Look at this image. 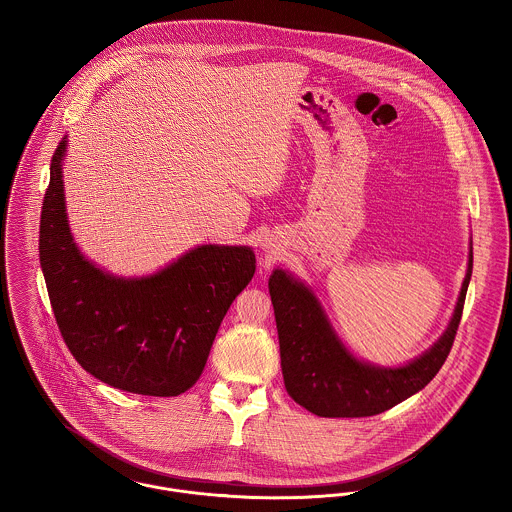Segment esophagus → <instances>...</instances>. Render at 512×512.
I'll return each mask as SVG.
<instances>
[{
	"label": "esophagus",
	"mask_w": 512,
	"mask_h": 512,
	"mask_svg": "<svg viewBox=\"0 0 512 512\" xmlns=\"http://www.w3.org/2000/svg\"><path fill=\"white\" fill-rule=\"evenodd\" d=\"M266 252H268V256H270V258H274V256H276V248H274V244H266Z\"/></svg>",
	"instance_id": "esophagus-1"
}]
</instances>
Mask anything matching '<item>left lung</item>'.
<instances>
[{"label":"left lung","mask_w":512,"mask_h":512,"mask_svg":"<svg viewBox=\"0 0 512 512\" xmlns=\"http://www.w3.org/2000/svg\"><path fill=\"white\" fill-rule=\"evenodd\" d=\"M473 270V246L467 274L445 333L412 363L384 368L355 359L335 335L313 292L290 272L274 270L272 295L282 374L293 400L321 418L376 416L420 392L445 363L463 313Z\"/></svg>","instance_id":"left-lung-1"}]
</instances>
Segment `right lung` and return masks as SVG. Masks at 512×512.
I'll list each match as a JSON object with an SVG mask.
<instances>
[{
    "label": "right lung",
    "instance_id": "1",
    "mask_svg": "<svg viewBox=\"0 0 512 512\" xmlns=\"http://www.w3.org/2000/svg\"><path fill=\"white\" fill-rule=\"evenodd\" d=\"M39 222V258L59 331L76 363L98 380L144 396H179L207 365L220 321L254 276L248 246L205 244L147 278H116L88 262L67 220L63 157Z\"/></svg>",
    "mask_w": 512,
    "mask_h": 512
}]
</instances>
